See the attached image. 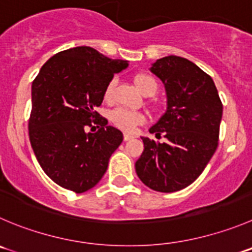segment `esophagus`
<instances>
[{
    "label": "esophagus",
    "instance_id": "1",
    "mask_svg": "<svg viewBox=\"0 0 252 252\" xmlns=\"http://www.w3.org/2000/svg\"><path fill=\"white\" fill-rule=\"evenodd\" d=\"M133 137H135V136L131 135V133H124V140L125 141H130V140H132Z\"/></svg>",
    "mask_w": 252,
    "mask_h": 252
}]
</instances>
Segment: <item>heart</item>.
<instances>
[{"mask_svg":"<svg viewBox=\"0 0 252 252\" xmlns=\"http://www.w3.org/2000/svg\"><path fill=\"white\" fill-rule=\"evenodd\" d=\"M133 81H135V85L136 88L138 89V92L142 93L146 96L153 95L157 92V83H156V80L151 75H147V74H137V75L133 78ZM116 84V78H112L111 80L107 83L104 92L105 101H112ZM110 120H111L112 124H114L116 127L121 128V130L132 131L137 127L138 125L145 122V116H143V114H141V112L131 111V110L117 107V109H115L114 111L110 114Z\"/></svg>","mask_w":252,"mask_h":252,"instance_id":"heart-1","label":"heart"}]
</instances>
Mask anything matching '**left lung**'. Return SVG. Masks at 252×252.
Here are the masks:
<instances>
[{
  "label": "left lung",
  "instance_id": "left-lung-1",
  "mask_svg": "<svg viewBox=\"0 0 252 252\" xmlns=\"http://www.w3.org/2000/svg\"><path fill=\"white\" fill-rule=\"evenodd\" d=\"M151 71L164 84L167 110L150 132L166 142L141 137L136 173L148 188L172 193L190 186L217 151L222 104L213 79L188 59L164 57Z\"/></svg>",
  "mask_w": 252,
  "mask_h": 252
}]
</instances>
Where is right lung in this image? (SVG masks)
Wrapping results in <instances>:
<instances>
[{
  "label": "right lung",
  "instance_id": "obj_1",
  "mask_svg": "<svg viewBox=\"0 0 252 252\" xmlns=\"http://www.w3.org/2000/svg\"><path fill=\"white\" fill-rule=\"evenodd\" d=\"M127 65L92 47H75L53 56L33 80L30 141L42 169L58 186L84 193L106 172L124 136L95 110L114 74ZM89 127L98 131L89 133Z\"/></svg>",
  "mask_w": 252,
  "mask_h": 252
}]
</instances>
